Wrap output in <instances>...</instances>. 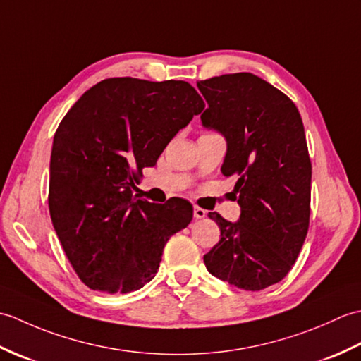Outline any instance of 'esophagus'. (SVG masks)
Masks as SVG:
<instances>
[{
	"label": "esophagus",
	"mask_w": 361,
	"mask_h": 361,
	"mask_svg": "<svg viewBox=\"0 0 361 361\" xmlns=\"http://www.w3.org/2000/svg\"><path fill=\"white\" fill-rule=\"evenodd\" d=\"M206 214H208V211H206V209L198 208V206H195V208H194V217L195 219H204Z\"/></svg>",
	"instance_id": "obj_1"
}]
</instances>
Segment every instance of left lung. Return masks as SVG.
<instances>
[{
  "mask_svg": "<svg viewBox=\"0 0 361 361\" xmlns=\"http://www.w3.org/2000/svg\"><path fill=\"white\" fill-rule=\"evenodd\" d=\"M208 102L202 126L226 141L221 173L234 175L240 217L209 212L220 240L203 260L231 286L257 291L282 281L302 248L310 219L312 164L296 105L251 73L197 82Z\"/></svg>",
  "mask_w": 361,
  "mask_h": 361,
  "instance_id": "obj_1",
  "label": "left lung"
}]
</instances>
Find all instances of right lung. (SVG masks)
I'll list each match as a JSON object with an SVG mask.
<instances>
[{
    "instance_id": "right-lung-1",
    "label": "right lung",
    "mask_w": 361,
    "mask_h": 361,
    "mask_svg": "<svg viewBox=\"0 0 361 361\" xmlns=\"http://www.w3.org/2000/svg\"><path fill=\"white\" fill-rule=\"evenodd\" d=\"M204 102L183 80L105 79L82 94L54 135L49 212L66 257L90 288L130 293L158 271L171 235L192 204L137 200L142 167H153Z\"/></svg>"
}]
</instances>
